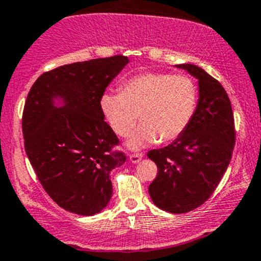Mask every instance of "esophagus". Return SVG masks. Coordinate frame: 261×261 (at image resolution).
Returning <instances> with one entry per match:
<instances>
[{"instance_id":"obj_1","label":"esophagus","mask_w":261,"mask_h":261,"mask_svg":"<svg viewBox=\"0 0 261 261\" xmlns=\"http://www.w3.org/2000/svg\"><path fill=\"white\" fill-rule=\"evenodd\" d=\"M142 156H144V155H142L141 152H140V153H139V152L130 153V161H131V163H133V164H138L139 161L142 159Z\"/></svg>"}]
</instances>
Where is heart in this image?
<instances>
[{
  "mask_svg": "<svg viewBox=\"0 0 261 261\" xmlns=\"http://www.w3.org/2000/svg\"><path fill=\"white\" fill-rule=\"evenodd\" d=\"M197 106V87L186 75L144 72L127 79L120 94L105 92L100 109L116 135L125 138L142 123L128 139L131 149L172 141L182 135L193 120Z\"/></svg>",
  "mask_w": 261,
  "mask_h": 261,
  "instance_id": "obj_1",
  "label": "heart"
}]
</instances>
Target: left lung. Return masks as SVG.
Instances as JSON below:
<instances>
[{
    "label": "left lung",
    "mask_w": 261,
    "mask_h": 261,
    "mask_svg": "<svg viewBox=\"0 0 261 261\" xmlns=\"http://www.w3.org/2000/svg\"><path fill=\"white\" fill-rule=\"evenodd\" d=\"M199 81V101L182 135L147 158L158 166L150 184L153 204L171 214H184L204 204L220 182L235 145L234 115L229 96L201 67L177 65Z\"/></svg>",
    "instance_id": "left-lung-1"
}]
</instances>
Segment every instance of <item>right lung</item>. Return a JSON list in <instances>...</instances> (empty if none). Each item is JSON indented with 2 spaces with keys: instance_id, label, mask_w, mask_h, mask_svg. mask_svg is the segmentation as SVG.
I'll return each mask as SVG.
<instances>
[{
  "instance_id": "right-lung-1",
  "label": "right lung",
  "mask_w": 261,
  "mask_h": 261,
  "mask_svg": "<svg viewBox=\"0 0 261 261\" xmlns=\"http://www.w3.org/2000/svg\"><path fill=\"white\" fill-rule=\"evenodd\" d=\"M127 64L117 55L60 66L42 73L27 95V158L46 193L70 213H100L112 196L110 172L126 161L115 150L119 139L103 120L100 97Z\"/></svg>"
}]
</instances>
